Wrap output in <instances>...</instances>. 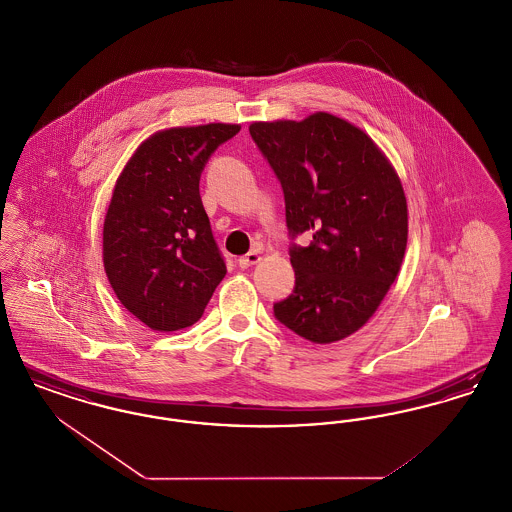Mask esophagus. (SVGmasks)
<instances>
[{
  "label": "esophagus",
  "instance_id": "34e87169",
  "mask_svg": "<svg viewBox=\"0 0 512 512\" xmlns=\"http://www.w3.org/2000/svg\"><path fill=\"white\" fill-rule=\"evenodd\" d=\"M259 261H261V251L259 249H251L247 255L240 257V267H251V265H257Z\"/></svg>",
  "mask_w": 512,
  "mask_h": 512
}]
</instances>
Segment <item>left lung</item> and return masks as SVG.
<instances>
[{
  "label": "left lung",
  "instance_id": "left-lung-1",
  "mask_svg": "<svg viewBox=\"0 0 512 512\" xmlns=\"http://www.w3.org/2000/svg\"><path fill=\"white\" fill-rule=\"evenodd\" d=\"M253 142L278 176L295 288L274 317L313 343L355 334L395 282L407 249V197L388 157L351 122L318 111L303 121L253 122Z\"/></svg>",
  "mask_w": 512,
  "mask_h": 512
}]
</instances>
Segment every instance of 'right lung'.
I'll list each match as a JSON object with an SVG mask.
<instances>
[{"label": "right lung", "mask_w": 512, "mask_h": 512, "mask_svg": "<svg viewBox=\"0 0 512 512\" xmlns=\"http://www.w3.org/2000/svg\"><path fill=\"white\" fill-rule=\"evenodd\" d=\"M240 128L211 122L159 130L117 178L103 222V267L122 307L151 330L192 326L226 274L199 178Z\"/></svg>", "instance_id": "right-lung-1"}]
</instances>
